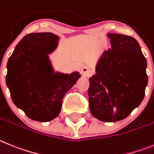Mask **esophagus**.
<instances>
[{"instance_id": "34e87169", "label": "esophagus", "mask_w": 154, "mask_h": 154, "mask_svg": "<svg viewBox=\"0 0 154 154\" xmlns=\"http://www.w3.org/2000/svg\"><path fill=\"white\" fill-rule=\"evenodd\" d=\"M81 72H82V74L84 77H87L91 73V70H90V68L88 67H84L81 69Z\"/></svg>"}]
</instances>
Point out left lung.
<instances>
[{"label": "left lung", "instance_id": "left-lung-1", "mask_svg": "<svg viewBox=\"0 0 154 154\" xmlns=\"http://www.w3.org/2000/svg\"><path fill=\"white\" fill-rule=\"evenodd\" d=\"M111 49L105 51L89 77L91 114L103 122L120 121L143 100L148 77L147 63L134 37L107 34Z\"/></svg>", "mask_w": 154, "mask_h": 154}]
</instances>
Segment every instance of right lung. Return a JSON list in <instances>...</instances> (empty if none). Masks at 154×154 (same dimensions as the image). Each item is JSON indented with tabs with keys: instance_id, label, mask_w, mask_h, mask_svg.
<instances>
[{
	"instance_id": "obj_1",
	"label": "right lung",
	"mask_w": 154,
	"mask_h": 154,
	"mask_svg": "<svg viewBox=\"0 0 154 154\" xmlns=\"http://www.w3.org/2000/svg\"><path fill=\"white\" fill-rule=\"evenodd\" d=\"M59 39L50 32L29 34L17 44L8 59L6 84L12 100L36 121L56 118L65 94L81 77L78 71H55L49 54L57 48Z\"/></svg>"
}]
</instances>
